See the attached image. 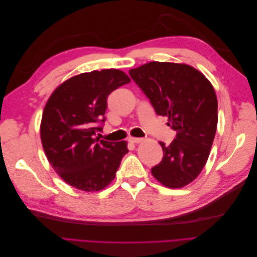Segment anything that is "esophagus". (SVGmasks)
<instances>
[{
    "mask_svg": "<svg viewBox=\"0 0 257 257\" xmlns=\"http://www.w3.org/2000/svg\"><path fill=\"white\" fill-rule=\"evenodd\" d=\"M128 142L132 144H139L141 142H143V138H137V137H130Z\"/></svg>",
    "mask_w": 257,
    "mask_h": 257,
    "instance_id": "1",
    "label": "esophagus"
}]
</instances>
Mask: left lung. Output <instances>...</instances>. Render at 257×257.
Masks as SVG:
<instances>
[{"instance_id":"1","label":"left lung","mask_w":257,"mask_h":257,"mask_svg":"<svg viewBox=\"0 0 257 257\" xmlns=\"http://www.w3.org/2000/svg\"><path fill=\"white\" fill-rule=\"evenodd\" d=\"M128 74L177 132L170 145L160 143L163 159L151 173L168 188H182L203 170L213 144L217 100L212 84L194 67L169 62H150Z\"/></svg>"}]
</instances>
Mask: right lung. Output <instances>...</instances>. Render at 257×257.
I'll list each match as a JSON object with an SVG mask.
<instances>
[{
  "instance_id": "add662e5",
  "label": "right lung",
  "mask_w": 257,
  "mask_h": 257,
  "mask_svg": "<svg viewBox=\"0 0 257 257\" xmlns=\"http://www.w3.org/2000/svg\"><path fill=\"white\" fill-rule=\"evenodd\" d=\"M130 81L119 69L82 73L59 85L46 104L43 148L53 169L74 188L103 190L128 152L125 142H106L96 133L106 120L108 95Z\"/></svg>"
}]
</instances>
